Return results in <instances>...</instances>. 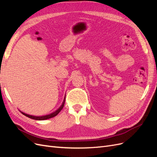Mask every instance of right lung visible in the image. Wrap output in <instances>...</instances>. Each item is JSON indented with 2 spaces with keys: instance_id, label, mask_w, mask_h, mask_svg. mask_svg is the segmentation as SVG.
<instances>
[{
  "instance_id": "right-lung-1",
  "label": "right lung",
  "mask_w": 157,
  "mask_h": 157,
  "mask_svg": "<svg viewBox=\"0 0 157 157\" xmlns=\"http://www.w3.org/2000/svg\"><path fill=\"white\" fill-rule=\"evenodd\" d=\"M63 103H64V102L63 103L62 105H61L60 107V108H59L58 110L56 111L53 113L50 114V115H46V116H43V117H33V116H30V115H25V114H24V113H23V115L27 116L28 117H30L31 118H34V119H36V120H46V119H48V118H52V117H55V116H56L57 115H58V114L59 113V111L61 110V109L63 108Z\"/></svg>"
}]
</instances>
